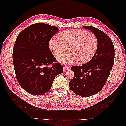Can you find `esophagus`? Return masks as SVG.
Returning a JSON list of instances; mask_svg holds the SVG:
<instances>
[{
	"label": "esophagus",
	"mask_w": 126,
	"mask_h": 126,
	"mask_svg": "<svg viewBox=\"0 0 126 126\" xmlns=\"http://www.w3.org/2000/svg\"><path fill=\"white\" fill-rule=\"evenodd\" d=\"M70 69V66H66L65 65L64 66V71H68Z\"/></svg>",
	"instance_id": "esophagus-1"
}]
</instances>
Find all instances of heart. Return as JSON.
Masks as SVG:
<instances>
[{
  "label": "heart",
  "instance_id": "b5f03b06",
  "mask_svg": "<svg viewBox=\"0 0 126 126\" xmlns=\"http://www.w3.org/2000/svg\"><path fill=\"white\" fill-rule=\"evenodd\" d=\"M49 45L57 60L68 63L79 62L80 64H84L92 60L97 52L98 39L88 31L69 29L59 34V38H52ZM69 49L71 54L63 59L68 54Z\"/></svg>",
  "mask_w": 126,
  "mask_h": 126
}]
</instances>
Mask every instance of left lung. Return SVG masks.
Listing matches in <instances>:
<instances>
[{"mask_svg": "<svg viewBox=\"0 0 126 126\" xmlns=\"http://www.w3.org/2000/svg\"><path fill=\"white\" fill-rule=\"evenodd\" d=\"M95 34L98 47L94 57L82 65L73 66L74 77L69 82V87L76 95L89 97L101 91L107 81L114 63L115 49L111 39L96 28L83 26Z\"/></svg>", "mask_w": 126, "mask_h": 126, "instance_id": "1", "label": "left lung"}]
</instances>
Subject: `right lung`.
<instances>
[{
    "label": "right lung",
    "instance_id": "1",
    "mask_svg": "<svg viewBox=\"0 0 126 126\" xmlns=\"http://www.w3.org/2000/svg\"><path fill=\"white\" fill-rule=\"evenodd\" d=\"M58 31L56 26L37 23L21 31L13 47L12 59L19 84L31 95L44 94L53 80L63 72L49 47V42Z\"/></svg>",
    "mask_w": 126,
    "mask_h": 126
}]
</instances>
